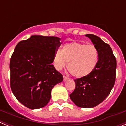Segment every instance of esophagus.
Instances as JSON below:
<instances>
[{"label": "esophagus", "instance_id": "obj_1", "mask_svg": "<svg viewBox=\"0 0 126 126\" xmlns=\"http://www.w3.org/2000/svg\"><path fill=\"white\" fill-rule=\"evenodd\" d=\"M68 79H69V78H67V77L64 76V81H67Z\"/></svg>", "mask_w": 126, "mask_h": 126}]
</instances>
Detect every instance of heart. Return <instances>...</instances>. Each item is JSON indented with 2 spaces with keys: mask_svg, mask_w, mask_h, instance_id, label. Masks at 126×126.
Here are the masks:
<instances>
[{
  "mask_svg": "<svg viewBox=\"0 0 126 126\" xmlns=\"http://www.w3.org/2000/svg\"><path fill=\"white\" fill-rule=\"evenodd\" d=\"M99 53L92 45L71 42L62 47L55 53L53 63L57 70L62 69L67 63V68L75 78H81L90 75L98 65Z\"/></svg>",
  "mask_w": 126,
  "mask_h": 126,
  "instance_id": "1",
  "label": "heart"
}]
</instances>
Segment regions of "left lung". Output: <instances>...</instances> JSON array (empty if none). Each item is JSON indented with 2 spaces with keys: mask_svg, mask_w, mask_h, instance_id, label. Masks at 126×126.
I'll list each match as a JSON object with an SVG mask.
<instances>
[{
  "mask_svg": "<svg viewBox=\"0 0 126 126\" xmlns=\"http://www.w3.org/2000/svg\"><path fill=\"white\" fill-rule=\"evenodd\" d=\"M99 53L98 65L89 76L74 80L76 88L70 98L78 107L93 108L102 103L113 88L116 77V59L110 45L98 36L86 34Z\"/></svg>",
  "mask_w": 126,
  "mask_h": 126,
  "instance_id": "obj_1",
  "label": "left lung"
}]
</instances>
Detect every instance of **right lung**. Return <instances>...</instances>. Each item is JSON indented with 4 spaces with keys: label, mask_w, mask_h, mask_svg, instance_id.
Returning a JSON list of instances; mask_svg holds the SVG:
<instances>
[{
    "label": "right lung",
    "mask_w": 126,
    "mask_h": 126,
    "mask_svg": "<svg viewBox=\"0 0 126 126\" xmlns=\"http://www.w3.org/2000/svg\"><path fill=\"white\" fill-rule=\"evenodd\" d=\"M61 38L33 35L16 46L10 60L11 88L17 100L30 109L45 107L54 86L63 76L52 63Z\"/></svg>",
    "instance_id": "add662e5"
}]
</instances>
